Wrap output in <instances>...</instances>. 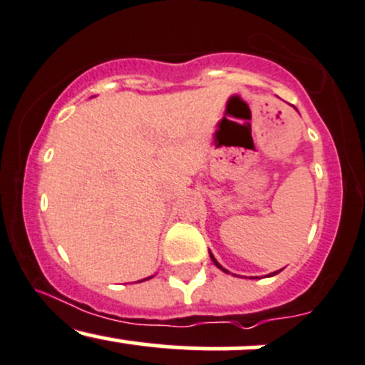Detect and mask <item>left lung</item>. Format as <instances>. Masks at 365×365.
<instances>
[{"label": "left lung", "mask_w": 365, "mask_h": 365, "mask_svg": "<svg viewBox=\"0 0 365 365\" xmlns=\"http://www.w3.org/2000/svg\"><path fill=\"white\" fill-rule=\"evenodd\" d=\"M208 252H210V258H212V261H213V264H215V267H217V268H220V269H222V272H224V273H230V272H229V269H225L224 267H222V264H220V263H218V261L215 259V256H213V255H212V251H208ZM282 269H284V268H282ZM282 269H278V272H273V273H269V275H268V277H273V275H277V273H280V272H282ZM251 278H252V277H251Z\"/></svg>", "instance_id": "obj_1"}]
</instances>
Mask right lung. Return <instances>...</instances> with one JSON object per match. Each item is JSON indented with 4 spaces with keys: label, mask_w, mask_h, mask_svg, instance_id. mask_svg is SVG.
Listing matches in <instances>:
<instances>
[{
    "label": "right lung",
    "mask_w": 365,
    "mask_h": 365,
    "mask_svg": "<svg viewBox=\"0 0 365 365\" xmlns=\"http://www.w3.org/2000/svg\"><path fill=\"white\" fill-rule=\"evenodd\" d=\"M148 278H152V277H148ZM148 278H143V280H140V282H145V280H148Z\"/></svg>",
    "instance_id": "right-lung-1"
}]
</instances>
